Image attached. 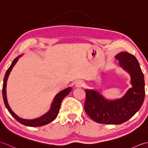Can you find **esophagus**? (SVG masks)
Instances as JSON below:
<instances>
[{
  "instance_id": "34e87169",
  "label": "esophagus",
  "mask_w": 148,
  "mask_h": 148,
  "mask_svg": "<svg viewBox=\"0 0 148 148\" xmlns=\"http://www.w3.org/2000/svg\"><path fill=\"white\" fill-rule=\"evenodd\" d=\"M83 82L82 81H77V83L76 84V87H78V88H80V87H82L83 86Z\"/></svg>"
}]
</instances>
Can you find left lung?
<instances>
[{"label":"left lung","instance_id":"8db88e82","mask_svg":"<svg viewBox=\"0 0 148 148\" xmlns=\"http://www.w3.org/2000/svg\"><path fill=\"white\" fill-rule=\"evenodd\" d=\"M119 64L129 72L132 87L122 99L109 101L93 90H85L84 109L93 121L102 124H121L139 111L145 97L144 77L139 62L134 55L121 52L116 56Z\"/></svg>","mask_w":148,"mask_h":148}]
</instances>
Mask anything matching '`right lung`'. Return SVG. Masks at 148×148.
<instances>
[{
  "label": "right lung",
  "instance_id": "add662e5",
  "mask_svg": "<svg viewBox=\"0 0 148 148\" xmlns=\"http://www.w3.org/2000/svg\"><path fill=\"white\" fill-rule=\"evenodd\" d=\"M21 56L22 55H19L18 57H16L14 60L13 62H12L11 66L9 67V69H8L5 74V76L4 78V83H3V86H2V96H3V99H4V104L6 107V108L8 109V111L10 112V114L12 115V117H13L16 120L18 121V122H20V123L25 125V126L32 127L43 126V125L49 123L50 122H51L52 121L54 120V119L56 118V116H57L58 114L60 108V105L63 99H64L65 97L71 92L72 88L69 87L67 88L62 90L60 92L58 93L55 97V99L53 100V103H52L51 109L49 110V112H47L45 115L41 116V117L37 119H31V120L24 119L18 117L16 114H15L14 113L12 112V111L10 108V107H9L8 105L7 98H6V89L5 88H6V83H7L9 74L10 73V72L11 71L12 67H14V65H15L16 63L17 62L18 58L21 57Z\"/></svg>",
  "mask_w": 148,
  "mask_h": 148
}]
</instances>
